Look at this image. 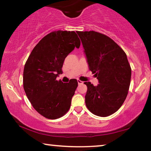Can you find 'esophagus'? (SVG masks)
<instances>
[{
	"label": "esophagus",
	"mask_w": 151,
	"mask_h": 151,
	"mask_svg": "<svg viewBox=\"0 0 151 151\" xmlns=\"http://www.w3.org/2000/svg\"><path fill=\"white\" fill-rule=\"evenodd\" d=\"M77 82H78V85H82V84H83V83H84V82L81 81H80V80H78V81H77Z\"/></svg>",
	"instance_id": "34e87169"
}]
</instances>
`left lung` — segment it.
<instances>
[{"instance_id": "1", "label": "left lung", "mask_w": 151, "mask_h": 151, "mask_svg": "<svg viewBox=\"0 0 151 151\" xmlns=\"http://www.w3.org/2000/svg\"><path fill=\"white\" fill-rule=\"evenodd\" d=\"M84 48L89 70L99 84L87 86L85 103L96 116L111 115L121 108L127 98L131 78V68L127 55L107 36L95 31H77Z\"/></svg>"}]
</instances>
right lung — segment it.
I'll use <instances>...</instances> for the list:
<instances>
[{"mask_svg":"<svg viewBox=\"0 0 151 151\" xmlns=\"http://www.w3.org/2000/svg\"><path fill=\"white\" fill-rule=\"evenodd\" d=\"M81 41L75 31L57 30L49 33L33 48L25 63L23 86L32 106L49 119L63 116L69 110L78 82L57 81L63 73L64 60Z\"/></svg>","mask_w":151,"mask_h":151,"instance_id":"obj_1","label":"right lung"}]
</instances>
